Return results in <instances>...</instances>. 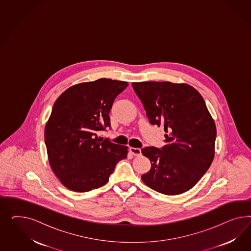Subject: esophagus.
<instances>
[{
    "label": "esophagus",
    "instance_id": "obj_1",
    "mask_svg": "<svg viewBox=\"0 0 251 251\" xmlns=\"http://www.w3.org/2000/svg\"><path fill=\"white\" fill-rule=\"evenodd\" d=\"M129 152H131L133 155H135V156H139V155H141V149L140 148H134V147H130L129 148Z\"/></svg>",
    "mask_w": 251,
    "mask_h": 251
}]
</instances>
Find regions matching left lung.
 I'll list each match as a JSON object with an SVG mask.
<instances>
[{"label": "left lung", "instance_id": "obj_1", "mask_svg": "<svg viewBox=\"0 0 251 251\" xmlns=\"http://www.w3.org/2000/svg\"><path fill=\"white\" fill-rule=\"evenodd\" d=\"M152 125L164 124L161 150L145 147L142 153L151 169L142 176L145 185L166 195H178L194 187L211 167L216 127L201 95L190 84L170 82L132 83Z\"/></svg>", "mask_w": 251, "mask_h": 251}]
</instances>
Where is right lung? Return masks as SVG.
<instances>
[{
	"mask_svg": "<svg viewBox=\"0 0 251 251\" xmlns=\"http://www.w3.org/2000/svg\"><path fill=\"white\" fill-rule=\"evenodd\" d=\"M127 82L101 78L75 84L54 103L46 123L48 158L55 176L67 189L85 192L105 185L128 147L99 137L110 127L109 111Z\"/></svg>",
	"mask_w": 251,
	"mask_h": 251,
	"instance_id": "1",
	"label": "right lung"
}]
</instances>
